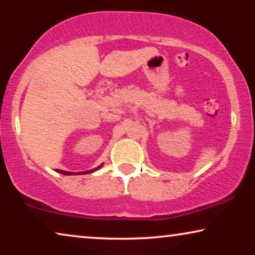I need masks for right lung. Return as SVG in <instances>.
<instances>
[{
    "label": "right lung",
    "mask_w": 255,
    "mask_h": 255,
    "mask_svg": "<svg viewBox=\"0 0 255 255\" xmlns=\"http://www.w3.org/2000/svg\"><path fill=\"white\" fill-rule=\"evenodd\" d=\"M102 166V165H101ZM100 166V167H101ZM100 167H97V168H95V169H93V170H87V172H80V173H71V172H65V170H60V169H57V172L58 173H61V174H64V175H74V174H87V173H92V172H94V170H96V169H99Z\"/></svg>",
    "instance_id": "obj_1"
}]
</instances>
